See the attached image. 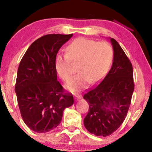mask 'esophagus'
Here are the masks:
<instances>
[{
	"mask_svg": "<svg viewBox=\"0 0 152 152\" xmlns=\"http://www.w3.org/2000/svg\"><path fill=\"white\" fill-rule=\"evenodd\" d=\"M74 98H75V99L76 101H78V100H80L82 98L81 95L80 94H74Z\"/></svg>",
	"mask_w": 152,
	"mask_h": 152,
	"instance_id": "1",
	"label": "esophagus"
}]
</instances>
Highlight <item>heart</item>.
Here are the masks:
<instances>
[{
	"mask_svg": "<svg viewBox=\"0 0 152 152\" xmlns=\"http://www.w3.org/2000/svg\"><path fill=\"white\" fill-rule=\"evenodd\" d=\"M113 58V48L109 43L80 37L67 46L66 53L56 55L54 66L58 76L67 81L72 75L71 61L78 63V73L66 85L69 91L78 92L86 88L90 82H101L109 72Z\"/></svg>",
	"mask_w": 152,
	"mask_h": 152,
	"instance_id": "heart-1",
	"label": "heart"
}]
</instances>
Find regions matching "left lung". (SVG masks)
Here are the masks:
<instances>
[{
    "label": "left lung",
    "instance_id": "obj_1",
    "mask_svg": "<svg viewBox=\"0 0 152 152\" xmlns=\"http://www.w3.org/2000/svg\"><path fill=\"white\" fill-rule=\"evenodd\" d=\"M109 39L114 51L111 68L83 96L89 104L84 125L91 133L103 137L112 134L124 121L134 91L132 64L119 43Z\"/></svg>",
    "mask_w": 152,
    "mask_h": 152
}]
</instances>
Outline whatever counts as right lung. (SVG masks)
I'll use <instances>...</instances> for the list:
<instances>
[{"label": "right lung", "mask_w": 152, "mask_h": 152, "mask_svg": "<svg viewBox=\"0 0 152 152\" xmlns=\"http://www.w3.org/2000/svg\"><path fill=\"white\" fill-rule=\"evenodd\" d=\"M73 34H49L35 40L20 60L15 92L22 119L37 133L50 132L58 127L66 108L74 98L57 80L56 55Z\"/></svg>", "instance_id": "1"}]
</instances>
